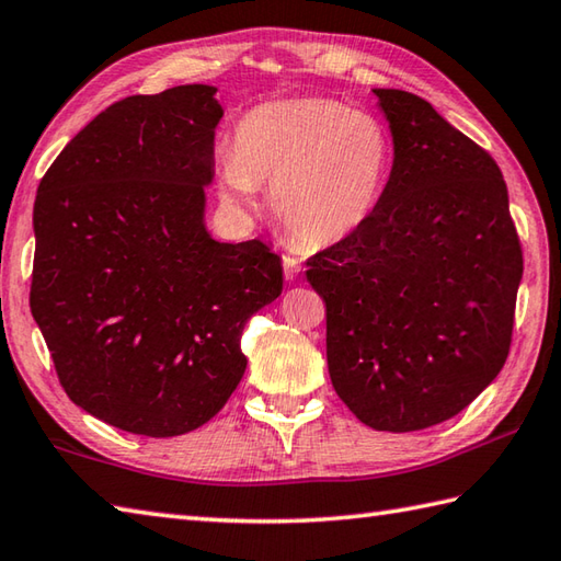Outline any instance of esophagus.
<instances>
[{
  "mask_svg": "<svg viewBox=\"0 0 561 561\" xmlns=\"http://www.w3.org/2000/svg\"><path fill=\"white\" fill-rule=\"evenodd\" d=\"M282 265H284V277H287L289 282L299 277V272H301V262L299 260L291 257V255H284L282 257Z\"/></svg>",
  "mask_w": 561,
  "mask_h": 561,
  "instance_id": "1",
  "label": "esophagus"
}]
</instances>
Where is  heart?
<instances>
[{
	"label": "heart",
	"instance_id": "1",
	"mask_svg": "<svg viewBox=\"0 0 561 561\" xmlns=\"http://www.w3.org/2000/svg\"><path fill=\"white\" fill-rule=\"evenodd\" d=\"M391 162V136L377 116L321 96L279 99L238 121L218 184L233 206H255V186H270L279 226L301 245L328 248L369 221Z\"/></svg>",
	"mask_w": 561,
	"mask_h": 561
}]
</instances>
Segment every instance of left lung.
<instances>
[{"label": "left lung", "mask_w": 561, "mask_h": 561, "mask_svg": "<svg viewBox=\"0 0 561 561\" xmlns=\"http://www.w3.org/2000/svg\"><path fill=\"white\" fill-rule=\"evenodd\" d=\"M393 164L353 236L306 262L325 301L328 371L357 419L389 433L453 419L508 357L523 250L484 148L401 90H375Z\"/></svg>", "instance_id": "obj_1"}]
</instances>
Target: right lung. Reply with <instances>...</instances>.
I'll return each instance as SVG.
<instances>
[{
  "label": "right lung",
  "instance_id": "right-lung-1",
  "mask_svg": "<svg viewBox=\"0 0 561 561\" xmlns=\"http://www.w3.org/2000/svg\"><path fill=\"white\" fill-rule=\"evenodd\" d=\"M216 87L104 108L48 168L33 204L31 313L70 401L148 437L211 421L245 375L240 335L282 294V260L204 224Z\"/></svg>",
  "mask_w": 561,
  "mask_h": 561
}]
</instances>
